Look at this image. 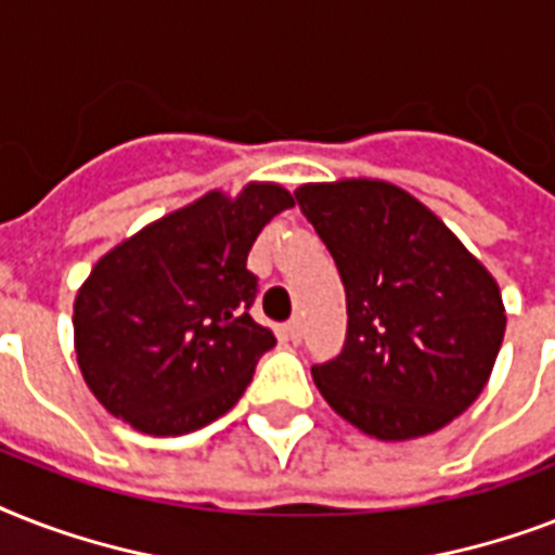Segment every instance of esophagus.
Instances as JSON below:
<instances>
[{"label":"esophagus","instance_id":"1","mask_svg":"<svg viewBox=\"0 0 555 555\" xmlns=\"http://www.w3.org/2000/svg\"><path fill=\"white\" fill-rule=\"evenodd\" d=\"M285 339L287 343H294V346L302 339V320H299V317H294V320L285 325Z\"/></svg>","mask_w":555,"mask_h":555}]
</instances>
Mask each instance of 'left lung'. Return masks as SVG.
I'll return each instance as SVG.
<instances>
[{
	"mask_svg": "<svg viewBox=\"0 0 555 555\" xmlns=\"http://www.w3.org/2000/svg\"><path fill=\"white\" fill-rule=\"evenodd\" d=\"M294 195L346 287V346L311 369L322 397L379 440L455 421L487 386L507 328L490 270L395 184L351 178Z\"/></svg>",
	"mask_w": 555,
	"mask_h": 555,
	"instance_id": "1",
	"label": "left lung"
}]
</instances>
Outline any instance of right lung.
Returning a JSON list of instances; mask_svg holds the SVG:
<instances>
[{
  "instance_id": "right-lung-1",
  "label": "right lung",
  "mask_w": 555,
  "mask_h": 555,
  "mask_svg": "<svg viewBox=\"0 0 555 555\" xmlns=\"http://www.w3.org/2000/svg\"><path fill=\"white\" fill-rule=\"evenodd\" d=\"M294 207L279 184L207 192L117 244L74 299L91 395L146 435H186L230 412L276 337L250 317L256 235Z\"/></svg>"
}]
</instances>
